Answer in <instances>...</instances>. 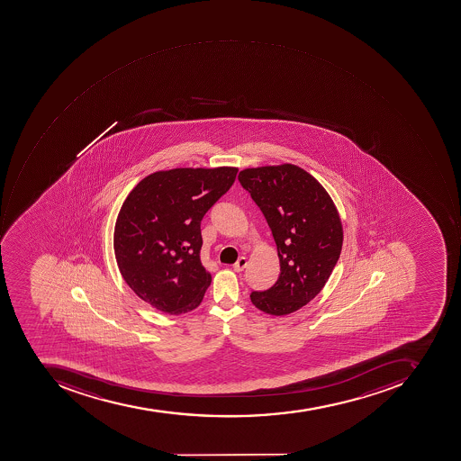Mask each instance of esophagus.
Listing matches in <instances>:
<instances>
[{"mask_svg":"<svg viewBox=\"0 0 461 461\" xmlns=\"http://www.w3.org/2000/svg\"><path fill=\"white\" fill-rule=\"evenodd\" d=\"M247 267V258L241 257L239 258V260L235 262L234 267H232V269L235 270V272H242V270Z\"/></svg>","mask_w":461,"mask_h":461,"instance_id":"34e87169","label":"esophagus"}]
</instances>
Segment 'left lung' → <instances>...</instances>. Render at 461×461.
Returning <instances> with one entry per match:
<instances>
[{
  "label": "left lung",
  "instance_id": "8db88e82",
  "mask_svg": "<svg viewBox=\"0 0 461 461\" xmlns=\"http://www.w3.org/2000/svg\"><path fill=\"white\" fill-rule=\"evenodd\" d=\"M239 179L272 230L280 262L279 279L252 292V304L275 317L292 314L324 289L339 259L337 206L312 175L293 164L242 169Z\"/></svg>",
  "mask_w": 461,
  "mask_h": 461
}]
</instances>
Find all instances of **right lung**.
Returning <instances> with one entry per match:
<instances>
[{
	"mask_svg": "<svg viewBox=\"0 0 461 461\" xmlns=\"http://www.w3.org/2000/svg\"><path fill=\"white\" fill-rule=\"evenodd\" d=\"M239 168H174L141 179L122 204L113 249L127 286L167 314L192 312L212 275L201 260V221Z\"/></svg>",
	"mask_w": 461,
	"mask_h": 461,
	"instance_id": "1",
	"label": "right lung"
}]
</instances>
